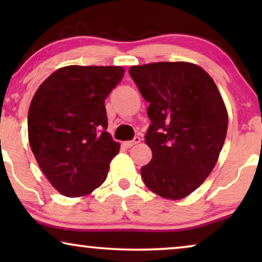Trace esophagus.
I'll use <instances>...</instances> for the list:
<instances>
[{"instance_id": "esophagus-1", "label": "esophagus", "mask_w": 262, "mask_h": 262, "mask_svg": "<svg viewBox=\"0 0 262 262\" xmlns=\"http://www.w3.org/2000/svg\"><path fill=\"white\" fill-rule=\"evenodd\" d=\"M141 142V138L138 137V136H136V137L132 139V141H127V142H124L123 145L126 146V148H131V146H134L136 144H138V143Z\"/></svg>"}]
</instances>
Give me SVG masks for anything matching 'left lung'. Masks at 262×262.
<instances>
[{"label":"left lung","mask_w":262,"mask_h":262,"mask_svg":"<svg viewBox=\"0 0 262 262\" xmlns=\"http://www.w3.org/2000/svg\"><path fill=\"white\" fill-rule=\"evenodd\" d=\"M128 73L150 103L145 143L152 159L142 167L143 181L162 198H185L209 177L223 148V99L212 77L192 63H150Z\"/></svg>","instance_id":"8db88e82"}]
</instances>
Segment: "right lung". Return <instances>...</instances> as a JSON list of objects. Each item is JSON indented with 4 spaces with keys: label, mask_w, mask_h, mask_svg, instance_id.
Wrapping results in <instances>:
<instances>
[{
    "label": "right lung",
    "mask_w": 262,
    "mask_h": 262,
    "mask_svg": "<svg viewBox=\"0 0 262 262\" xmlns=\"http://www.w3.org/2000/svg\"><path fill=\"white\" fill-rule=\"evenodd\" d=\"M124 73L121 67H64L50 75L32 99L31 149L63 195L89 194L106 180L120 144L106 131L105 100Z\"/></svg>",
    "instance_id": "obj_1"
}]
</instances>
